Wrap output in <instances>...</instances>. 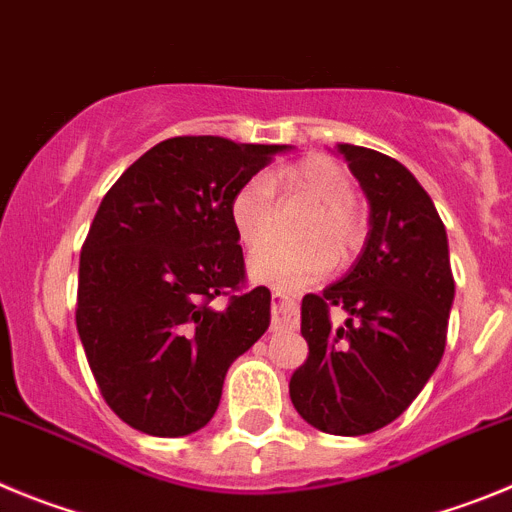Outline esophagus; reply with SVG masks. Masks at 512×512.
Instances as JSON below:
<instances>
[{"mask_svg":"<svg viewBox=\"0 0 512 512\" xmlns=\"http://www.w3.org/2000/svg\"><path fill=\"white\" fill-rule=\"evenodd\" d=\"M273 331H290L298 324L296 301L285 290H273Z\"/></svg>","mask_w":512,"mask_h":512,"instance_id":"esophagus-1","label":"esophagus"}]
</instances>
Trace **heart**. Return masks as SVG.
<instances>
[{
    "label": "heart",
    "mask_w": 512,
    "mask_h": 512,
    "mask_svg": "<svg viewBox=\"0 0 512 512\" xmlns=\"http://www.w3.org/2000/svg\"><path fill=\"white\" fill-rule=\"evenodd\" d=\"M273 191H278L285 199H303L316 204L301 234L311 242L316 239L329 242L336 260L352 255L365 237V222L352 204L354 186L349 173L334 160L311 155L267 176V181L245 183L234 193L232 222L247 247H255L278 227ZM329 260L331 255L324 245L288 247L267 242L250 255V273L262 283L290 288V285L319 278L329 267Z\"/></svg>",
    "instance_id": "obj_1"
}]
</instances>
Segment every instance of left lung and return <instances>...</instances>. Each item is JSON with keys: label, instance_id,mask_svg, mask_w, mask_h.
I'll return each mask as SVG.
<instances>
[{"label": "left lung", "instance_id": "8db88e82", "mask_svg": "<svg viewBox=\"0 0 512 512\" xmlns=\"http://www.w3.org/2000/svg\"><path fill=\"white\" fill-rule=\"evenodd\" d=\"M336 150L365 191L370 232L342 278L303 296L308 359L288 390L313 428L362 436L393 423L439 367L454 278L439 211L411 170L370 147ZM334 305L348 311L342 327L328 321Z\"/></svg>", "mask_w": 512, "mask_h": 512}]
</instances>
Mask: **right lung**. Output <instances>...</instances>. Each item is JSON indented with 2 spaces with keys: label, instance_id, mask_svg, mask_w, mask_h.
<instances>
[{
  "label": "right lung",
  "instance_id": "add662e5",
  "mask_svg": "<svg viewBox=\"0 0 512 512\" xmlns=\"http://www.w3.org/2000/svg\"><path fill=\"white\" fill-rule=\"evenodd\" d=\"M290 145L170 137L109 188L78 265L76 326L101 395L124 423L176 439L214 418L227 370L270 326L245 280L234 193Z\"/></svg>",
  "mask_w": 512,
  "mask_h": 512
}]
</instances>
